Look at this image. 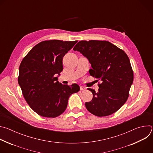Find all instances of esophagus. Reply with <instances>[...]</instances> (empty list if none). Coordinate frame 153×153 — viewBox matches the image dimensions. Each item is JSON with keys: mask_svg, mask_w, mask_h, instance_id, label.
Masks as SVG:
<instances>
[{"mask_svg": "<svg viewBox=\"0 0 153 153\" xmlns=\"http://www.w3.org/2000/svg\"><path fill=\"white\" fill-rule=\"evenodd\" d=\"M86 87H85V86H80V90H82V91H85V90H86Z\"/></svg>", "mask_w": 153, "mask_h": 153, "instance_id": "obj_1", "label": "esophagus"}]
</instances>
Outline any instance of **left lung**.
Masks as SVG:
<instances>
[{
  "label": "left lung",
  "instance_id": "1",
  "mask_svg": "<svg viewBox=\"0 0 153 153\" xmlns=\"http://www.w3.org/2000/svg\"><path fill=\"white\" fill-rule=\"evenodd\" d=\"M73 50L88 59L92 67L90 75L101 81L98 83L97 93L88 88L93 97L91 101L85 103L87 110L98 117L116 113L126 102L134 79L127 54L106 40H81Z\"/></svg>",
  "mask_w": 153,
  "mask_h": 153
}]
</instances>
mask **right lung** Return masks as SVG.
<instances>
[{
    "instance_id": "1",
    "label": "right lung",
    "mask_w": 153,
    "mask_h": 153,
    "mask_svg": "<svg viewBox=\"0 0 153 153\" xmlns=\"http://www.w3.org/2000/svg\"><path fill=\"white\" fill-rule=\"evenodd\" d=\"M77 42L48 40L34 46L22 60L18 83L32 110L45 117H56L66 110L70 96L80 86L59 83L63 57Z\"/></svg>"
}]
</instances>
